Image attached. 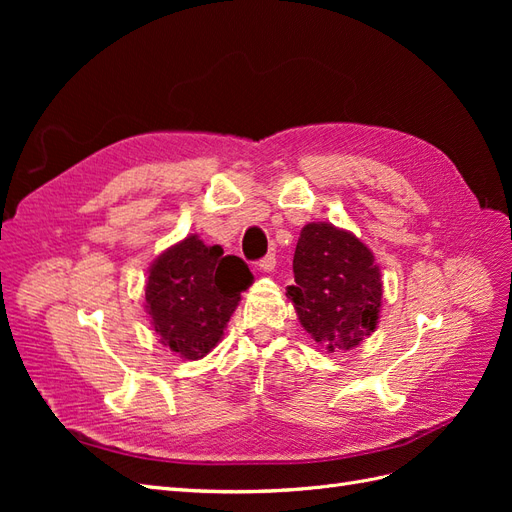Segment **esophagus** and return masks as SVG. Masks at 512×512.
I'll return each mask as SVG.
<instances>
[{"instance_id":"34e87169","label":"esophagus","mask_w":512,"mask_h":512,"mask_svg":"<svg viewBox=\"0 0 512 512\" xmlns=\"http://www.w3.org/2000/svg\"><path fill=\"white\" fill-rule=\"evenodd\" d=\"M275 262H277L275 254H267L265 258L258 260V269H260V271H265V273H271V271L275 269Z\"/></svg>"}]
</instances>
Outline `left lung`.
<instances>
[{
    "mask_svg": "<svg viewBox=\"0 0 512 512\" xmlns=\"http://www.w3.org/2000/svg\"><path fill=\"white\" fill-rule=\"evenodd\" d=\"M286 297L303 329L329 352L350 350L376 329L382 277L369 247L327 222L303 226Z\"/></svg>",
    "mask_w": 512,
    "mask_h": 512,
    "instance_id": "1",
    "label": "left lung"
}]
</instances>
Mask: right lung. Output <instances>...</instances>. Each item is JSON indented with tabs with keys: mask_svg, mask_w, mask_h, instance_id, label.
Instances as JSON below:
<instances>
[{
	"mask_svg": "<svg viewBox=\"0 0 512 512\" xmlns=\"http://www.w3.org/2000/svg\"><path fill=\"white\" fill-rule=\"evenodd\" d=\"M252 273L239 256H224L220 245L198 235L168 247L149 269L145 309L151 327L183 361L207 356L224 335Z\"/></svg>",
	"mask_w": 512,
	"mask_h": 512,
	"instance_id": "1",
	"label": "right lung"
}]
</instances>
